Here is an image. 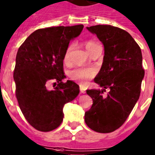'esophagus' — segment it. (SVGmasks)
I'll list each match as a JSON object with an SVG mask.
<instances>
[{
	"instance_id": "1",
	"label": "esophagus",
	"mask_w": 155,
	"mask_h": 155,
	"mask_svg": "<svg viewBox=\"0 0 155 155\" xmlns=\"http://www.w3.org/2000/svg\"><path fill=\"white\" fill-rule=\"evenodd\" d=\"M79 89H80V92H81V94H85V89L83 85H80V86H79Z\"/></svg>"
}]
</instances>
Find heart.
Returning a JSON list of instances; mask_svg holds the SVG:
<instances>
[{"label":"heart","instance_id":"heart-1","mask_svg":"<svg viewBox=\"0 0 155 155\" xmlns=\"http://www.w3.org/2000/svg\"><path fill=\"white\" fill-rule=\"evenodd\" d=\"M85 46L88 52L90 54L92 52L96 49V47L99 45L97 42L94 41H85ZM74 48V45L70 44L65 49V54H64V61L65 63H69L70 61V56H71L72 49ZM96 74V70L94 68H85V67H78L72 70L69 74L70 78L74 81H76L79 83L85 84L89 80L93 78Z\"/></svg>","mask_w":155,"mask_h":155}]
</instances>
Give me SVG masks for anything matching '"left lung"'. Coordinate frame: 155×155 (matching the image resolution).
<instances>
[{
    "mask_svg": "<svg viewBox=\"0 0 155 155\" xmlns=\"http://www.w3.org/2000/svg\"><path fill=\"white\" fill-rule=\"evenodd\" d=\"M104 45L105 55L94 81L103 90H87L93 99L85 122L98 133H110L123 125L139 98L144 78L142 52L127 31L109 25L87 27ZM110 91L106 97L102 94Z\"/></svg>",
    "mask_w": 155,
    "mask_h": 155,
    "instance_id": "left-lung-1",
    "label": "left lung"
}]
</instances>
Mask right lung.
Here are the masks:
<instances>
[{
	"label": "right lung",
	"mask_w": 155,
	"mask_h": 155,
	"mask_svg": "<svg viewBox=\"0 0 155 155\" xmlns=\"http://www.w3.org/2000/svg\"><path fill=\"white\" fill-rule=\"evenodd\" d=\"M83 25L40 28L31 33L19 47L13 79L16 97L22 114L34 129L48 132L63 121V106L79 94V86L65 78L63 60L70 40L83 29ZM50 82L57 84L53 91Z\"/></svg>",
	"instance_id": "add662e5"
}]
</instances>
